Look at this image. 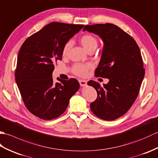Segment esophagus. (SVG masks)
<instances>
[{
    "mask_svg": "<svg viewBox=\"0 0 158 158\" xmlns=\"http://www.w3.org/2000/svg\"><path fill=\"white\" fill-rule=\"evenodd\" d=\"M79 83L81 86H85L87 85V82L84 80H79Z\"/></svg>",
    "mask_w": 158,
    "mask_h": 158,
    "instance_id": "1",
    "label": "esophagus"
}]
</instances>
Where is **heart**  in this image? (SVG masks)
Instances as JSON below:
<instances>
[{
    "label": "heart",
    "mask_w": 158,
    "mask_h": 158,
    "mask_svg": "<svg viewBox=\"0 0 158 158\" xmlns=\"http://www.w3.org/2000/svg\"><path fill=\"white\" fill-rule=\"evenodd\" d=\"M80 42L84 48L87 51L94 50L97 46V39L91 34H84L80 38ZM72 47V42L68 41L66 43L62 48V55L64 57H67L69 54L70 48ZM92 68L91 64H75L72 68V72L75 75L78 76H85L86 75L89 69Z\"/></svg>",
    "instance_id": "heart-1"
}]
</instances>
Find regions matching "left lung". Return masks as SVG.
Returning a JSON list of instances; mask_svg holds the SVG:
<instances>
[{
	"instance_id": "left-lung-1",
	"label": "left lung",
	"mask_w": 158,
	"mask_h": 158,
	"mask_svg": "<svg viewBox=\"0 0 158 158\" xmlns=\"http://www.w3.org/2000/svg\"><path fill=\"white\" fill-rule=\"evenodd\" d=\"M83 30L99 35L103 40L94 76L110 80L103 86L93 80L88 82L97 93L90 110L98 118L114 120L127 113L138 97L145 76L141 51L128 34L112 23L86 25Z\"/></svg>"
}]
</instances>
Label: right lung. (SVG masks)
I'll use <instances>...</instances> for the list:
<instances>
[{"mask_svg":"<svg viewBox=\"0 0 158 158\" xmlns=\"http://www.w3.org/2000/svg\"><path fill=\"white\" fill-rule=\"evenodd\" d=\"M84 27L52 22L28 37L20 48L15 71L22 100L30 113L44 120L57 118L67 109L79 89L75 78L53 82L54 64L62 59V48Z\"/></svg>","mask_w":158,"mask_h":158,"instance_id":"1","label":"right lung"}]
</instances>
